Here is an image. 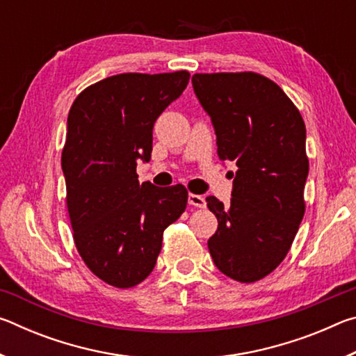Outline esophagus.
<instances>
[{
  "label": "esophagus",
  "mask_w": 356,
  "mask_h": 356,
  "mask_svg": "<svg viewBox=\"0 0 356 356\" xmlns=\"http://www.w3.org/2000/svg\"><path fill=\"white\" fill-rule=\"evenodd\" d=\"M188 204L190 206H193V207H200V209H204L206 207V200H204L202 196H200V195H193V193H190L188 195Z\"/></svg>",
  "instance_id": "esophagus-1"
}]
</instances>
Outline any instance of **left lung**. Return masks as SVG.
<instances>
[{
  "mask_svg": "<svg viewBox=\"0 0 356 356\" xmlns=\"http://www.w3.org/2000/svg\"><path fill=\"white\" fill-rule=\"evenodd\" d=\"M221 160L237 165L231 206L206 197L218 220L209 251L221 273L254 282L284 261L305 215L306 127L293 102L256 72L195 74Z\"/></svg>",
  "mask_w": 356,
  "mask_h": 356,
  "instance_id": "1",
  "label": "left lung"
}]
</instances>
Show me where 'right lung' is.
<instances>
[{"mask_svg":"<svg viewBox=\"0 0 356 356\" xmlns=\"http://www.w3.org/2000/svg\"><path fill=\"white\" fill-rule=\"evenodd\" d=\"M188 80L186 70L120 74L88 86L72 104L61 155L65 202L83 262L110 286L146 280L165 229L185 212V186L140 184L136 161H149L155 120Z\"/></svg>","mask_w":356,"mask_h":356,"instance_id":"add662e5","label":"right lung"}]
</instances>
